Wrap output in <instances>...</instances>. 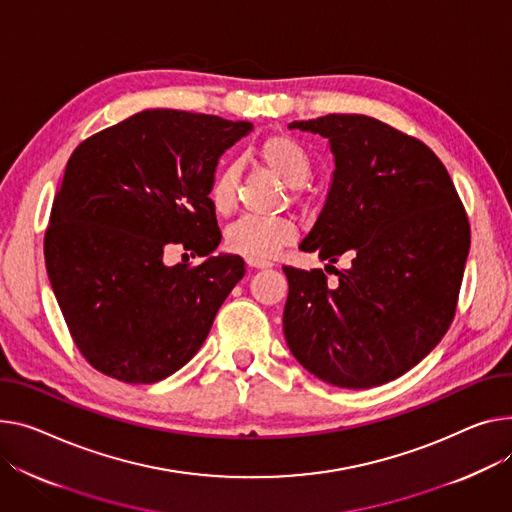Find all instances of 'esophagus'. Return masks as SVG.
<instances>
[{
	"label": "esophagus",
	"instance_id": "1",
	"mask_svg": "<svg viewBox=\"0 0 512 512\" xmlns=\"http://www.w3.org/2000/svg\"><path fill=\"white\" fill-rule=\"evenodd\" d=\"M251 267H257V269H265V267H271V263H253V261H247Z\"/></svg>",
	"mask_w": 512,
	"mask_h": 512
}]
</instances>
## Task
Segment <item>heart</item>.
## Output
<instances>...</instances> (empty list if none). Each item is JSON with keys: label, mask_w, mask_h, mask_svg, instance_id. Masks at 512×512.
I'll use <instances>...</instances> for the list:
<instances>
[{"label": "heart", "mask_w": 512, "mask_h": 512, "mask_svg": "<svg viewBox=\"0 0 512 512\" xmlns=\"http://www.w3.org/2000/svg\"><path fill=\"white\" fill-rule=\"evenodd\" d=\"M257 160L286 187L298 189L311 177V160L306 150L290 135L276 133L265 138L257 150ZM238 168L224 166L210 187V203L220 214L232 210L236 199ZM294 238V226L280 218H241L226 228L224 247L253 263H269Z\"/></svg>", "instance_id": "obj_1"}]
</instances>
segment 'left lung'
Listing matches in <instances>:
<instances>
[{
  "label": "left lung",
  "mask_w": 512,
  "mask_h": 512,
  "mask_svg": "<svg viewBox=\"0 0 512 512\" xmlns=\"http://www.w3.org/2000/svg\"><path fill=\"white\" fill-rule=\"evenodd\" d=\"M288 129L319 133L333 156L323 210L300 249L335 271L284 267V335L317 379L370 389L414 368L447 333L469 253L455 185L420 140L366 115H325Z\"/></svg>",
  "instance_id": "1"
}]
</instances>
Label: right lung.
Listing matches in <instances>:
<instances>
[{"label": "right lung", "mask_w": 512, "mask_h": 512, "mask_svg": "<svg viewBox=\"0 0 512 512\" xmlns=\"http://www.w3.org/2000/svg\"><path fill=\"white\" fill-rule=\"evenodd\" d=\"M253 131L173 109H146L82 142L59 181L45 263L84 358L123 383H156L206 342L245 261L218 253L210 187L220 156ZM183 242L204 261L166 266Z\"/></svg>", "instance_id": "right-lung-1"}]
</instances>
